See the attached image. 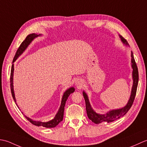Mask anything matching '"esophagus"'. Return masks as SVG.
<instances>
[{
	"label": "esophagus",
	"mask_w": 147,
	"mask_h": 147,
	"mask_svg": "<svg viewBox=\"0 0 147 147\" xmlns=\"http://www.w3.org/2000/svg\"><path fill=\"white\" fill-rule=\"evenodd\" d=\"M76 85L78 87V88H80L82 86V82L81 81V80L80 79H77L76 80Z\"/></svg>",
	"instance_id": "1"
}]
</instances>
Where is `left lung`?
Here are the masks:
<instances>
[{
  "label": "left lung",
  "mask_w": 147,
  "mask_h": 147,
  "mask_svg": "<svg viewBox=\"0 0 147 147\" xmlns=\"http://www.w3.org/2000/svg\"><path fill=\"white\" fill-rule=\"evenodd\" d=\"M121 40L125 46L129 47V45L127 43V40L124 39V38L122 37L121 35H119ZM131 68H132V79H133V86L132 88H131V95L129 99L127 101V104L124 107H122L121 109H112L110 110L107 113L101 114V113H99L96 112L94 109H92L91 107V105L90 103V101L89 100L88 95L87 94L86 92L83 91L82 94L84 96V98L85 99L86 101V112L87 115H88V118L91 120V121L94 122V123L98 124H100L103 122H107L108 123L112 122L114 121H116L117 119H119L121 117H123L126 114L127 112L129 111L133 105V103L135 98L136 93V89L138 87V67L136 64L135 60H134L133 53L131 51Z\"/></svg>",
  "instance_id": "left-lung-1"
}]
</instances>
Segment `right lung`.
<instances>
[{"label":"right lung","instance_id":"obj_1","mask_svg":"<svg viewBox=\"0 0 147 147\" xmlns=\"http://www.w3.org/2000/svg\"><path fill=\"white\" fill-rule=\"evenodd\" d=\"M42 35L39 34L37 35L36 34H31L28 35L27 37H26L22 44L20 45V46L19 47L18 49L17 50L16 55L14 56V58L13 59V63L16 61V59L19 58V57L22 55V54L25 51V50L27 49V47L29 46V45L32 43V42L34 40L35 38H36L38 37H40V36H42ZM14 64H13L11 67V78H10V82H11V93L12 96H13V98L14 99V102L16 103L17 107L19 108L18 104L16 103V97H15V94H14V86H13V76H14ZM76 90L74 87H70L68 89H67L64 92L62 96V98H61V105L59 108V110L58 112L56 114L55 117H54L53 119L50 120V121H47V122H42V121H35V120H33L30 119L28 117L26 116L25 115V117L26 119L28 120V121L31 122L32 124L34 125H37V126H42L45 127H49V128H53V127H55L56 126L59 124V122H61L63 121V114H64V109H65V105L66 103V101H67V99L69 96L70 94L73 93V92ZM23 113V112H22Z\"/></svg>","mask_w":147,"mask_h":147}]
</instances>
